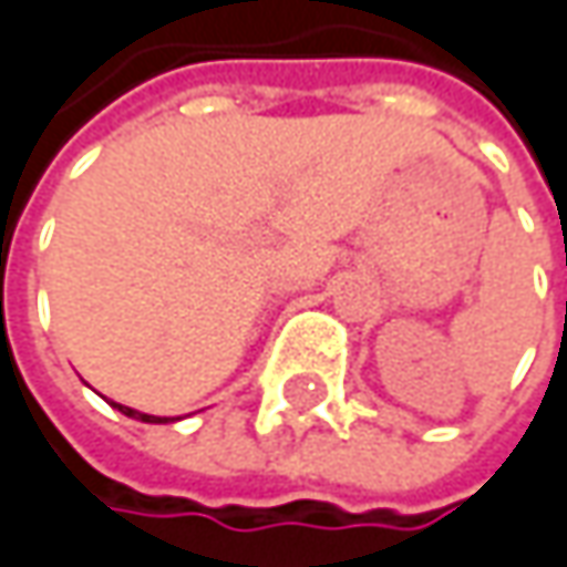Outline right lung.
Here are the masks:
<instances>
[{
  "label": "right lung",
  "mask_w": 567,
  "mask_h": 567,
  "mask_svg": "<svg viewBox=\"0 0 567 567\" xmlns=\"http://www.w3.org/2000/svg\"><path fill=\"white\" fill-rule=\"evenodd\" d=\"M125 416H132V420H142V423H167V416H147V413H138V410H132V406H122V403H115Z\"/></svg>",
  "instance_id": "1"
}]
</instances>
